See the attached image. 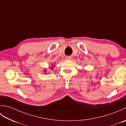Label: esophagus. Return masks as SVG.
Listing matches in <instances>:
<instances>
[{
	"label": "esophagus",
	"instance_id": "esophagus-1",
	"mask_svg": "<svg viewBox=\"0 0 126 126\" xmlns=\"http://www.w3.org/2000/svg\"><path fill=\"white\" fill-rule=\"evenodd\" d=\"M72 59L71 57H70V56H67V57H66L65 58V60H71Z\"/></svg>",
	"mask_w": 126,
	"mask_h": 126
}]
</instances>
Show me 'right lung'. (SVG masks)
Listing matches in <instances>:
<instances>
[{
    "instance_id": "add662e5",
    "label": "right lung",
    "mask_w": 126,
    "mask_h": 126,
    "mask_svg": "<svg viewBox=\"0 0 126 126\" xmlns=\"http://www.w3.org/2000/svg\"><path fill=\"white\" fill-rule=\"evenodd\" d=\"M52 68H53V66H52Z\"/></svg>"
}]
</instances>
